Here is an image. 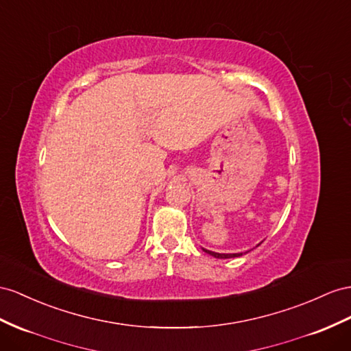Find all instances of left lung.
Wrapping results in <instances>:
<instances>
[{
    "mask_svg": "<svg viewBox=\"0 0 351 351\" xmlns=\"http://www.w3.org/2000/svg\"><path fill=\"white\" fill-rule=\"evenodd\" d=\"M206 254H209L215 258H221V259H227V258H236V256H241L243 254H218V252H212V250H208V249H203Z\"/></svg>",
    "mask_w": 351,
    "mask_h": 351,
    "instance_id": "8db88e82",
    "label": "left lung"
}]
</instances>
